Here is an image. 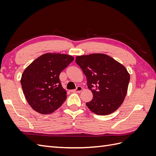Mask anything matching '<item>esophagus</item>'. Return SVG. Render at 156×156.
<instances>
[{
    "mask_svg": "<svg viewBox=\"0 0 156 156\" xmlns=\"http://www.w3.org/2000/svg\"><path fill=\"white\" fill-rule=\"evenodd\" d=\"M82 90H83V88H82L81 87L78 86L76 89L72 90H71V92H77V93H79V92H81L82 91Z\"/></svg>",
    "mask_w": 156,
    "mask_h": 156,
    "instance_id": "obj_1",
    "label": "esophagus"
}]
</instances>
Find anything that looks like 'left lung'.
<instances>
[{
    "label": "left lung",
    "instance_id": "obj_1",
    "mask_svg": "<svg viewBox=\"0 0 156 156\" xmlns=\"http://www.w3.org/2000/svg\"><path fill=\"white\" fill-rule=\"evenodd\" d=\"M75 62L87 79L92 100L86 103L98 115H107L116 111L126 96L130 76L123 65L105 54L78 56Z\"/></svg>",
    "mask_w": 156,
    "mask_h": 156
}]
</instances>
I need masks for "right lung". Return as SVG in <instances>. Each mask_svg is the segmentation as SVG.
Wrapping results in <instances>:
<instances>
[{"mask_svg": "<svg viewBox=\"0 0 156 156\" xmlns=\"http://www.w3.org/2000/svg\"><path fill=\"white\" fill-rule=\"evenodd\" d=\"M73 59L68 55L46 53L25 69L21 79V87L27 102L35 111L51 114L63 104L67 95L59 75Z\"/></svg>", "mask_w": 156, "mask_h": 156, "instance_id": "right-lung-1", "label": "right lung"}]
</instances>
